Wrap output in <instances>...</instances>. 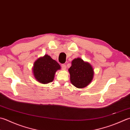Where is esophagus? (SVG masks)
Segmentation results:
<instances>
[{"instance_id":"1","label":"esophagus","mask_w":130,"mask_h":130,"mask_svg":"<svg viewBox=\"0 0 130 130\" xmlns=\"http://www.w3.org/2000/svg\"><path fill=\"white\" fill-rule=\"evenodd\" d=\"M61 68L62 70H65L66 68H67V67H66V65L65 64H61Z\"/></svg>"}]
</instances>
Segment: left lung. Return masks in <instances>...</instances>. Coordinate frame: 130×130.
I'll return each instance as SVG.
<instances>
[{"label":"left lung","instance_id":"1","mask_svg":"<svg viewBox=\"0 0 130 130\" xmlns=\"http://www.w3.org/2000/svg\"><path fill=\"white\" fill-rule=\"evenodd\" d=\"M68 71L70 82L78 88L86 87L92 82L93 78L94 70L92 65L79 57L74 58L72 61V66Z\"/></svg>","mask_w":130,"mask_h":130}]
</instances>
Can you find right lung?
Instances as JSON below:
<instances>
[{
    "label": "right lung",
    "instance_id": "right-lung-1",
    "mask_svg": "<svg viewBox=\"0 0 130 130\" xmlns=\"http://www.w3.org/2000/svg\"><path fill=\"white\" fill-rule=\"evenodd\" d=\"M61 69L58 63L50 56L45 55L35 61L32 67V73L38 82L42 84L52 82L56 71Z\"/></svg>",
    "mask_w": 130,
    "mask_h": 130
}]
</instances>
